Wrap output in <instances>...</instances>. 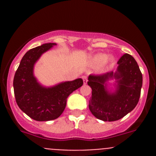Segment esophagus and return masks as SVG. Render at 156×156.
I'll return each instance as SVG.
<instances>
[{
    "instance_id": "esophagus-1",
    "label": "esophagus",
    "mask_w": 156,
    "mask_h": 156,
    "mask_svg": "<svg viewBox=\"0 0 156 156\" xmlns=\"http://www.w3.org/2000/svg\"><path fill=\"white\" fill-rule=\"evenodd\" d=\"M82 78H83V83L86 84L87 83V76H83Z\"/></svg>"
}]
</instances>
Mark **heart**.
<instances>
[{
	"mask_svg": "<svg viewBox=\"0 0 156 156\" xmlns=\"http://www.w3.org/2000/svg\"><path fill=\"white\" fill-rule=\"evenodd\" d=\"M107 59H108V57H107L106 55H105V54H99V55H95L92 58V62L94 64L103 65L107 62ZM110 60H112V58H110Z\"/></svg>",
	"mask_w": 156,
	"mask_h": 156,
	"instance_id": "1",
	"label": "heart"
}]
</instances>
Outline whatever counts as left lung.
<instances>
[{
    "label": "left lung",
    "instance_id": "1",
    "mask_svg": "<svg viewBox=\"0 0 156 156\" xmlns=\"http://www.w3.org/2000/svg\"><path fill=\"white\" fill-rule=\"evenodd\" d=\"M115 73L90 75L87 84L91 87L89 108L97 119L115 121L131 112L138 103L142 87V73L137 62L129 54H124L118 61ZM115 78L117 89L108 90L107 82Z\"/></svg>",
    "mask_w": 156,
    "mask_h": 156
}]
</instances>
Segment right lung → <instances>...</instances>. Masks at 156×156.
I'll return each instance as SVG.
<instances>
[{
	"label": "right lung",
	"instance_id": "1",
	"mask_svg": "<svg viewBox=\"0 0 156 156\" xmlns=\"http://www.w3.org/2000/svg\"><path fill=\"white\" fill-rule=\"evenodd\" d=\"M56 45L48 43L25 54L16 72L13 80L14 93L19 108L37 121H49L58 118L64 111L69 95L80 87L83 82L79 78L44 87L34 76V67L43 53Z\"/></svg>",
	"mask_w": 156,
	"mask_h": 156
}]
</instances>
